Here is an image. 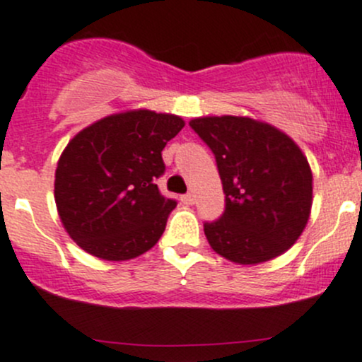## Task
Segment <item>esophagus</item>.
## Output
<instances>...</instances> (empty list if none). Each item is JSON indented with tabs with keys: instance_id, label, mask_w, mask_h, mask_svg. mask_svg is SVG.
I'll return each mask as SVG.
<instances>
[{
	"instance_id": "34e87169",
	"label": "esophagus",
	"mask_w": 362,
	"mask_h": 362,
	"mask_svg": "<svg viewBox=\"0 0 362 362\" xmlns=\"http://www.w3.org/2000/svg\"><path fill=\"white\" fill-rule=\"evenodd\" d=\"M194 199H196V196L192 194V192H187V194L182 196V203L184 204H194Z\"/></svg>"
}]
</instances>
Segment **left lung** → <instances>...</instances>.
I'll return each instance as SVG.
<instances>
[{"label": "left lung", "instance_id": "1", "mask_svg": "<svg viewBox=\"0 0 362 362\" xmlns=\"http://www.w3.org/2000/svg\"><path fill=\"white\" fill-rule=\"evenodd\" d=\"M189 126L214 152L226 194L224 214L203 224L211 249L238 264L289 250L312 208V170L301 148L249 117H199Z\"/></svg>", "mask_w": 362, "mask_h": 362}]
</instances>
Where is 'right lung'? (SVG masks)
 <instances>
[{"instance_id": "add662e5", "label": "right lung", "mask_w": 362, "mask_h": 362, "mask_svg": "<svg viewBox=\"0 0 362 362\" xmlns=\"http://www.w3.org/2000/svg\"><path fill=\"white\" fill-rule=\"evenodd\" d=\"M184 120L171 113L131 110L80 131L61 154L54 182L57 211L73 242L105 261H127L151 250L177 202L156 180L160 152Z\"/></svg>"}]
</instances>
